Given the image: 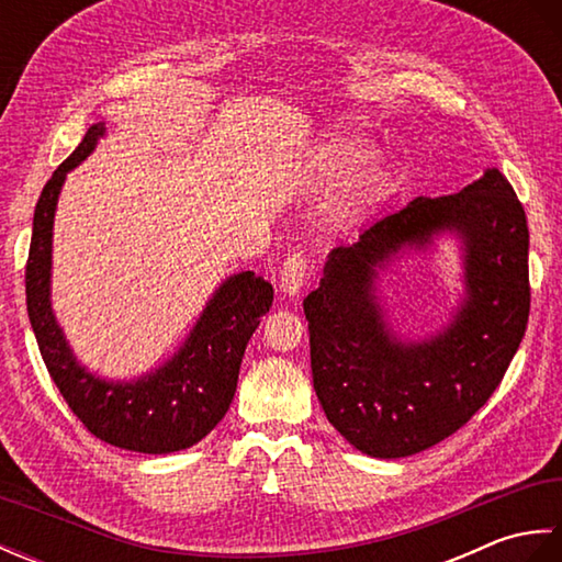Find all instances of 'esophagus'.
<instances>
[{"label": "esophagus", "instance_id": "34e87169", "mask_svg": "<svg viewBox=\"0 0 562 562\" xmlns=\"http://www.w3.org/2000/svg\"><path fill=\"white\" fill-rule=\"evenodd\" d=\"M304 280H306V256L302 250H296V254H292L288 260H284V266L280 270V290L288 296H296L304 288Z\"/></svg>", "mask_w": 562, "mask_h": 562}]
</instances>
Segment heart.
<instances>
[{
	"mask_svg": "<svg viewBox=\"0 0 562 562\" xmlns=\"http://www.w3.org/2000/svg\"><path fill=\"white\" fill-rule=\"evenodd\" d=\"M372 157V147L360 137L338 135L318 147V166L328 186L348 183L355 173ZM389 193V176L379 169H372L355 178L352 186L340 202L342 220H360L369 210H374Z\"/></svg>",
	"mask_w": 562,
	"mask_h": 562,
	"instance_id": "heart-1",
	"label": "heart"
}]
</instances>
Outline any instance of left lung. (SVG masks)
<instances>
[{"mask_svg": "<svg viewBox=\"0 0 562 562\" xmlns=\"http://www.w3.org/2000/svg\"><path fill=\"white\" fill-rule=\"evenodd\" d=\"M445 233L462 248V302L432 337L401 339L378 302V272ZM529 304L527 214L503 173L485 169L461 193L415 198L357 244L333 248L304 300L314 389L328 423L374 459L435 447L499 386Z\"/></svg>", "mask_w": 562, "mask_h": 562, "instance_id": "left-lung-1", "label": "left lung"}]
</instances>
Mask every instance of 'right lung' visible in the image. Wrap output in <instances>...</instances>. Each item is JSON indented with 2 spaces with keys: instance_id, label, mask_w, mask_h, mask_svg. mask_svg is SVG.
Here are the masks:
<instances>
[{
  "instance_id": "add662e5",
  "label": "right lung",
  "mask_w": 562,
  "mask_h": 562,
  "mask_svg": "<svg viewBox=\"0 0 562 562\" xmlns=\"http://www.w3.org/2000/svg\"><path fill=\"white\" fill-rule=\"evenodd\" d=\"M103 135L105 123L87 130L35 205L26 262L31 328L55 386L91 435L127 451H181L210 435L229 411L246 345L272 306V284L250 270L226 278L171 360L137 379H103L79 364L50 302L53 224L67 173L97 149Z\"/></svg>"
}]
</instances>
